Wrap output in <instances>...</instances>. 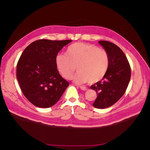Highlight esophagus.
<instances>
[{
    "mask_svg": "<svg viewBox=\"0 0 150 150\" xmlns=\"http://www.w3.org/2000/svg\"><path fill=\"white\" fill-rule=\"evenodd\" d=\"M79 88H80L82 90H83V91H86V90H88V88H87V87H86V86H79Z\"/></svg>",
    "mask_w": 150,
    "mask_h": 150,
    "instance_id": "esophagus-1",
    "label": "esophagus"
}]
</instances>
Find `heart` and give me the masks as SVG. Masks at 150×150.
I'll return each instance as SVG.
<instances>
[{
    "instance_id": "1",
    "label": "heart",
    "mask_w": 150,
    "mask_h": 150,
    "mask_svg": "<svg viewBox=\"0 0 150 150\" xmlns=\"http://www.w3.org/2000/svg\"><path fill=\"white\" fill-rule=\"evenodd\" d=\"M55 65L64 78L69 79L77 66V73L72 79L75 83L89 82L95 84L103 79L109 66V55L106 50L88 43L76 42L66 49V54L58 53Z\"/></svg>"
}]
</instances>
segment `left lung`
Segmentation results:
<instances>
[{
  "instance_id": "1",
  "label": "left lung",
  "mask_w": 150,
  "mask_h": 150,
  "mask_svg": "<svg viewBox=\"0 0 150 150\" xmlns=\"http://www.w3.org/2000/svg\"><path fill=\"white\" fill-rule=\"evenodd\" d=\"M109 55V66L103 79L90 86L97 97L93 106L98 109L110 107L122 97L131 77V68L119 47L108 41H98Z\"/></svg>"
}]
</instances>
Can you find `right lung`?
Listing matches in <instances>:
<instances>
[{"label":"right lung","instance_id":"1","mask_svg":"<svg viewBox=\"0 0 150 150\" xmlns=\"http://www.w3.org/2000/svg\"><path fill=\"white\" fill-rule=\"evenodd\" d=\"M71 41L38 40L22 53L17 66V78L24 95L35 106L52 107L69 86L59 74L55 59Z\"/></svg>","mask_w":150,"mask_h":150}]
</instances>
